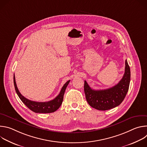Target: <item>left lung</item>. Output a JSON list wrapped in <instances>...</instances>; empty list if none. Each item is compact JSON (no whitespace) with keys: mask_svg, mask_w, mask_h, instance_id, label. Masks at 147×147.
I'll return each mask as SVG.
<instances>
[{"mask_svg":"<svg viewBox=\"0 0 147 147\" xmlns=\"http://www.w3.org/2000/svg\"><path fill=\"white\" fill-rule=\"evenodd\" d=\"M130 81V69L127 60L125 61V72L121 80L115 86L102 90L92 89L84 81V92L90 105L99 111L114 108L123 102L126 95Z\"/></svg>","mask_w":147,"mask_h":147,"instance_id":"obj_1","label":"left lung"}]
</instances>
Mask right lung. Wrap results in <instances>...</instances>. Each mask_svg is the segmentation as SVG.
Listing matches in <instances>:
<instances>
[{
    "label": "right lung",
    "instance_id": "right-lung-1",
    "mask_svg": "<svg viewBox=\"0 0 147 147\" xmlns=\"http://www.w3.org/2000/svg\"><path fill=\"white\" fill-rule=\"evenodd\" d=\"M13 79H14V85L15 90L18 97L21 99V100H22L30 110H31L35 113H52L55 112L59 108V107L61 106V105L62 103L63 100V96H64V94L66 89V87H67L69 83L70 82V80H69L65 84V85L61 88V90L59 94L54 99L48 102H35V101L29 100L21 94L16 85L14 74Z\"/></svg>",
    "mask_w": 147,
    "mask_h": 147
}]
</instances>
